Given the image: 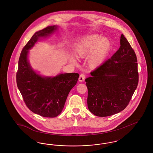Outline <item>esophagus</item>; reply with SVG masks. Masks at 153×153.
Wrapping results in <instances>:
<instances>
[{
	"label": "esophagus",
	"mask_w": 153,
	"mask_h": 153,
	"mask_svg": "<svg viewBox=\"0 0 153 153\" xmlns=\"http://www.w3.org/2000/svg\"><path fill=\"white\" fill-rule=\"evenodd\" d=\"M85 74H80V77H79V81H80V82H82V81H84V80H85Z\"/></svg>",
	"instance_id": "34e87169"
}]
</instances>
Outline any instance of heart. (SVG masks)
Listing matches in <instances>:
<instances>
[{
  "label": "heart",
  "mask_w": 153,
  "mask_h": 153,
  "mask_svg": "<svg viewBox=\"0 0 153 153\" xmlns=\"http://www.w3.org/2000/svg\"><path fill=\"white\" fill-rule=\"evenodd\" d=\"M109 40L97 34H91L79 40L74 47L76 55L79 58L88 56V64L92 68L100 65L106 58L110 49ZM72 62L75 61L72 59Z\"/></svg>",
  "instance_id": "b5f03b06"
}]
</instances>
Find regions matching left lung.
<instances>
[{
    "mask_svg": "<svg viewBox=\"0 0 153 153\" xmlns=\"http://www.w3.org/2000/svg\"><path fill=\"white\" fill-rule=\"evenodd\" d=\"M116 53L85 79L88 107L96 116L105 117L126 108L138 84L137 58L126 38L120 36Z\"/></svg>",
    "mask_w": 153,
    "mask_h": 153,
    "instance_id": "left-lung-1",
    "label": "left lung"
}]
</instances>
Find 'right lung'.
<instances>
[{"label": "right lung", "instance_id": "1", "mask_svg": "<svg viewBox=\"0 0 153 153\" xmlns=\"http://www.w3.org/2000/svg\"><path fill=\"white\" fill-rule=\"evenodd\" d=\"M57 26H48L36 32L23 48L18 61L16 79L18 88L27 108L34 113L46 117L59 115L70 91L76 84L79 74H60L44 77L33 71L27 61L28 50L39 37L49 36Z\"/></svg>", "mask_w": 153, "mask_h": 153}]
</instances>
